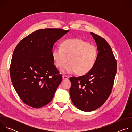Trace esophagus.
<instances>
[{"label": "esophagus", "instance_id": "34e87169", "mask_svg": "<svg viewBox=\"0 0 132 132\" xmlns=\"http://www.w3.org/2000/svg\"><path fill=\"white\" fill-rule=\"evenodd\" d=\"M68 76H67V75H63V79H68Z\"/></svg>", "mask_w": 132, "mask_h": 132}]
</instances>
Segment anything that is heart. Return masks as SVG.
<instances>
[{"label": "heart", "instance_id": "b5f03b06", "mask_svg": "<svg viewBox=\"0 0 132 132\" xmlns=\"http://www.w3.org/2000/svg\"><path fill=\"white\" fill-rule=\"evenodd\" d=\"M98 55L96 47L81 39H69L63 41L61 47H55L52 56L55 66L66 73L77 72L84 75L89 72L96 63Z\"/></svg>", "mask_w": 132, "mask_h": 132}]
</instances>
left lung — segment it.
Segmentation results:
<instances>
[{"mask_svg":"<svg viewBox=\"0 0 132 132\" xmlns=\"http://www.w3.org/2000/svg\"><path fill=\"white\" fill-rule=\"evenodd\" d=\"M99 53L92 69L83 76L71 77V100L80 110L90 112L101 106L108 99L113 86L117 63L111 46L103 37L90 33Z\"/></svg>","mask_w":132,"mask_h":132,"instance_id":"8db88e82","label":"left lung"}]
</instances>
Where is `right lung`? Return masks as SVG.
Masks as SVG:
<instances>
[{"mask_svg": "<svg viewBox=\"0 0 132 132\" xmlns=\"http://www.w3.org/2000/svg\"><path fill=\"white\" fill-rule=\"evenodd\" d=\"M68 32L55 28L36 30L15 47L10 67V77L18 96L27 105L39 108L53 99L63 78L54 65L53 47Z\"/></svg>", "mask_w": 132, "mask_h": 132, "instance_id": "obj_1", "label": "right lung"}]
</instances>
